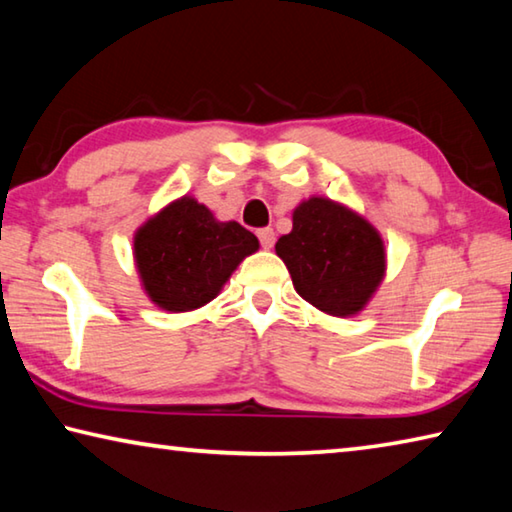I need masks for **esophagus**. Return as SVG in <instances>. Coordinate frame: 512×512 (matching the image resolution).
<instances>
[{"label": "esophagus", "instance_id": "1", "mask_svg": "<svg viewBox=\"0 0 512 512\" xmlns=\"http://www.w3.org/2000/svg\"><path fill=\"white\" fill-rule=\"evenodd\" d=\"M257 237H259V244H262V248H273V244H275V232H273V228L257 230Z\"/></svg>", "mask_w": 512, "mask_h": 512}]
</instances>
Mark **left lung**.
Here are the masks:
<instances>
[{"label":"left lung","mask_w":512,"mask_h":512,"mask_svg":"<svg viewBox=\"0 0 512 512\" xmlns=\"http://www.w3.org/2000/svg\"><path fill=\"white\" fill-rule=\"evenodd\" d=\"M293 287L329 316H357L386 275L384 239L359 212L325 196L293 210V228L275 244Z\"/></svg>","instance_id":"1"}]
</instances>
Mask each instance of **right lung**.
<instances>
[{"instance_id":"1","label":"right lung","mask_w":512,"mask_h":512,"mask_svg":"<svg viewBox=\"0 0 512 512\" xmlns=\"http://www.w3.org/2000/svg\"><path fill=\"white\" fill-rule=\"evenodd\" d=\"M253 232L219 221L194 196H180L137 228L133 257L142 289L164 311H194L219 296L248 255Z\"/></svg>"}]
</instances>
